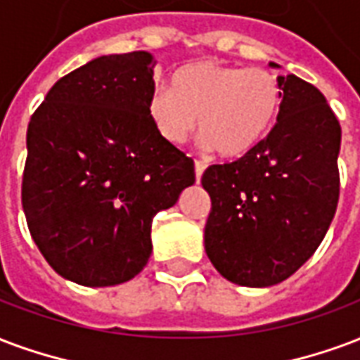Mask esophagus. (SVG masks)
Returning a JSON list of instances; mask_svg holds the SVG:
<instances>
[{
	"instance_id": "obj_1",
	"label": "esophagus",
	"mask_w": 360,
	"mask_h": 360,
	"mask_svg": "<svg viewBox=\"0 0 360 360\" xmlns=\"http://www.w3.org/2000/svg\"><path fill=\"white\" fill-rule=\"evenodd\" d=\"M204 169H206V164H204L202 160H194V173H196V181H200Z\"/></svg>"
}]
</instances>
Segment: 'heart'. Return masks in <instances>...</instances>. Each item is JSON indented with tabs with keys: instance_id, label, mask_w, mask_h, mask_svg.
I'll list each match as a JSON object with an SVG mask.
<instances>
[{
	"instance_id": "b5f03b06",
	"label": "heart",
	"mask_w": 360,
	"mask_h": 360,
	"mask_svg": "<svg viewBox=\"0 0 360 360\" xmlns=\"http://www.w3.org/2000/svg\"><path fill=\"white\" fill-rule=\"evenodd\" d=\"M282 85L265 68H242L196 60L173 76V89L160 85L148 98V116L166 141L179 145L194 131L223 158H240L276 124Z\"/></svg>"
}]
</instances>
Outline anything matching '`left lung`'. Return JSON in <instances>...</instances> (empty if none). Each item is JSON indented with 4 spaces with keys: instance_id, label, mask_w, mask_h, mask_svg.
Masks as SVG:
<instances>
[{
    "instance_id": "obj_1",
    "label": "left lung",
    "mask_w": 360,
    "mask_h": 360,
    "mask_svg": "<svg viewBox=\"0 0 360 360\" xmlns=\"http://www.w3.org/2000/svg\"><path fill=\"white\" fill-rule=\"evenodd\" d=\"M278 82L282 108L267 137L202 175L212 198L207 257L227 281L252 288L286 281L315 254L340 198L336 114L305 79Z\"/></svg>"
}]
</instances>
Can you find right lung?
Segmentation results:
<instances>
[{
  "instance_id": "add662e5",
  "label": "right lung",
  "mask_w": 360,
  "mask_h": 360,
  "mask_svg": "<svg viewBox=\"0 0 360 360\" xmlns=\"http://www.w3.org/2000/svg\"><path fill=\"white\" fill-rule=\"evenodd\" d=\"M156 60L93 58L53 85L26 131L22 210L58 275L114 286L150 257L154 215L194 183V162L148 116Z\"/></svg>"
}]
</instances>
